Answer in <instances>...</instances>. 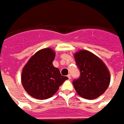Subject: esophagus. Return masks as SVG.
I'll return each instance as SVG.
<instances>
[{
    "label": "esophagus",
    "mask_w": 124,
    "mask_h": 124,
    "mask_svg": "<svg viewBox=\"0 0 124 124\" xmlns=\"http://www.w3.org/2000/svg\"><path fill=\"white\" fill-rule=\"evenodd\" d=\"M68 79H71V74H69L68 75Z\"/></svg>",
    "instance_id": "obj_1"
}]
</instances>
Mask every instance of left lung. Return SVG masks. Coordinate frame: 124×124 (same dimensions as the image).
<instances>
[{"label":"left lung","instance_id":"1","mask_svg":"<svg viewBox=\"0 0 124 124\" xmlns=\"http://www.w3.org/2000/svg\"><path fill=\"white\" fill-rule=\"evenodd\" d=\"M74 59L80 71L79 78L72 81L77 93L87 99L99 97L107 90L110 81L107 67L99 58L87 50L77 52Z\"/></svg>","mask_w":124,"mask_h":124}]
</instances>
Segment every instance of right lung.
Here are the masks:
<instances>
[{"label":"right lung","instance_id":"right-lung-1","mask_svg":"<svg viewBox=\"0 0 124 124\" xmlns=\"http://www.w3.org/2000/svg\"><path fill=\"white\" fill-rule=\"evenodd\" d=\"M55 52L50 48L39 50L28 61L22 72V84L26 92L38 99L53 96L67 77L52 64Z\"/></svg>","mask_w":124,"mask_h":124}]
</instances>
